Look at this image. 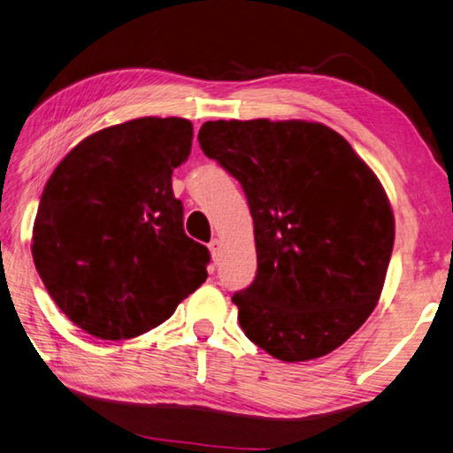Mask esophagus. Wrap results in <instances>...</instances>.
Wrapping results in <instances>:
<instances>
[{
	"label": "esophagus",
	"instance_id": "1",
	"mask_svg": "<svg viewBox=\"0 0 453 453\" xmlns=\"http://www.w3.org/2000/svg\"><path fill=\"white\" fill-rule=\"evenodd\" d=\"M220 241L219 239H212L211 242H208V249H211V255H212V259L217 261L219 257H220Z\"/></svg>",
	"mask_w": 453,
	"mask_h": 453
}]
</instances>
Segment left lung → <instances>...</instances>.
<instances>
[{
	"label": "left lung",
	"instance_id": "left-lung-1",
	"mask_svg": "<svg viewBox=\"0 0 453 453\" xmlns=\"http://www.w3.org/2000/svg\"><path fill=\"white\" fill-rule=\"evenodd\" d=\"M198 142L253 217L257 275L233 296L247 338L285 363L344 344L377 305L393 253L379 178L322 123L206 121Z\"/></svg>",
	"mask_w": 453,
	"mask_h": 453
}]
</instances>
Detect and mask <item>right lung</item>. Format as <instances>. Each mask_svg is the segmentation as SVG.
Segmentation results:
<instances>
[{
    "mask_svg": "<svg viewBox=\"0 0 453 453\" xmlns=\"http://www.w3.org/2000/svg\"><path fill=\"white\" fill-rule=\"evenodd\" d=\"M192 148L182 117H142L71 150L42 192L34 265L68 319L101 340L165 322L206 281L211 253L184 233L172 172Z\"/></svg>",
    "mask_w": 453,
    "mask_h": 453,
    "instance_id": "right-lung-1",
    "label": "right lung"
}]
</instances>
